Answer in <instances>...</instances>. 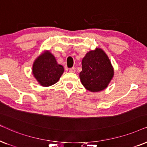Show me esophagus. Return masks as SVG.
<instances>
[{
  "label": "esophagus",
  "mask_w": 147,
  "mask_h": 147,
  "mask_svg": "<svg viewBox=\"0 0 147 147\" xmlns=\"http://www.w3.org/2000/svg\"><path fill=\"white\" fill-rule=\"evenodd\" d=\"M69 72H75V67H72L69 68Z\"/></svg>",
  "instance_id": "34e87169"
}]
</instances>
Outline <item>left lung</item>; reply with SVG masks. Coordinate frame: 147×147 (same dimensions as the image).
Instances as JSON below:
<instances>
[{
	"instance_id": "1",
	"label": "left lung",
	"mask_w": 147,
	"mask_h": 147,
	"mask_svg": "<svg viewBox=\"0 0 147 147\" xmlns=\"http://www.w3.org/2000/svg\"><path fill=\"white\" fill-rule=\"evenodd\" d=\"M113 76L110 60L100 48L91 50L82 60L79 77L84 87L91 92L105 89Z\"/></svg>"
}]
</instances>
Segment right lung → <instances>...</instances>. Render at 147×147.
Wrapping results in <instances>:
<instances>
[{
    "mask_svg": "<svg viewBox=\"0 0 147 147\" xmlns=\"http://www.w3.org/2000/svg\"><path fill=\"white\" fill-rule=\"evenodd\" d=\"M33 74L41 85L48 87L55 84L61 77L64 68L57 63L49 52L37 58L33 65Z\"/></svg>",
    "mask_w": 147,
    "mask_h": 147,
    "instance_id": "obj_1",
    "label": "right lung"
}]
</instances>
